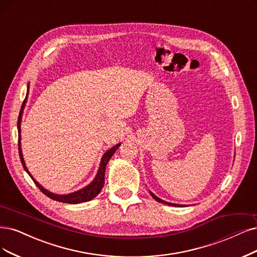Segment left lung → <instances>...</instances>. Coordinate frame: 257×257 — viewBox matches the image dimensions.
<instances>
[{"instance_id":"8db88e82","label":"left lung","mask_w":257,"mask_h":257,"mask_svg":"<svg viewBox=\"0 0 257 257\" xmlns=\"http://www.w3.org/2000/svg\"><path fill=\"white\" fill-rule=\"evenodd\" d=\"M150 193V195L153 196V198L155 199V200H157L158 202H160V203H164V204H167V205H172V206H183V205H181V204H175V203H169V202H167V201H164V200H162V199H160L159 197H157L155 194H153L151 192H149Z\"/></svg>"}]
</instances>
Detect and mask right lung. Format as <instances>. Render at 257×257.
<instances>
[{
  "mask_svg": "<svg viewBox=\"0 0 257 257\" xmlns=\"http://www.w3.org/2000/svg\"><path fill=\"white\" fill-rule=\"evenodd\" d=\"M28 89H30V87H27V93H26V97L22 103V107H21V110H20V114H19V118H18V132H19V155H20V159H21V163L25 169V172L30 175V177L33 179V181L35 182V184L39 187L40 191L49 198L53 199V200H56V201H59V202H63V203H72V204H76V203H81V202H87V201H90L92 200L93 198L96 197L100 191L101 188L103 187V183H104V172H106V166L109 162V160L111 159V157L114 155V153H115L116 149L119 147L120 143L119 144H116L115 146H113L111 149H109L107 153H104V155L102 156L101 158V161H100V165H99V168H98V172H97V175L96 177L94 178L93 181L87 185L85 187L79 189V191L77 192H74V193H71V194H68V195H57V194H54V193H51L47 191V189H45L43 186H41L39 183H38L36 180L33 178V176L31 175V173L28 172V169L25 165V162H24V159H23V155H22V150H21V119H22V114H23V109L25 107V103H26V100H27V95H28Z\"/></svg>",
  "mask_w": 257,
  "mask_h": 257,
  "instance_id": "obj_1",
  "label": "right lung"
}]
</instances>
